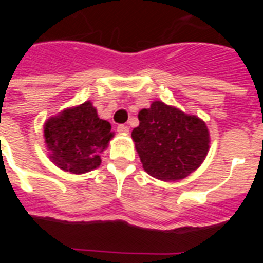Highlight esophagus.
<instances>
[{"label": "esophagus", "mask_w": 263, "mask_h": 263, "mask_svg": "<svg viewBox=\"0 0 263 263\" xmlns=\"http://www.w3.org/2000/svg\"><path fill=\"white\" fill-rule=\"evenodd\" d=\"M117 132L121 134H127L129 133V126H126V125H118Z\"/></svg>", "instance_id": "esophagus-1"}]
</instances>
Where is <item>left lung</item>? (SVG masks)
Returning <instances> with one entry per match:
<instances>
[{
  "instance_id": "1",
  "label": "left lung",
  "mask_w": 263,
  "mask_h": 263,
  "mask_svg": "<svg viewBox=\"0 0 263 263\" xmlns=\"http://www.w3.org/2000/svg\"><path fill=\"white\" fill-rule=\"evenodd\" d=\"M132 132L143 170L159 180H180L200 167L210 152V130L201 118L163 101L141 109Z\"/></svg>"
}]
</instances>
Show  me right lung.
<instances>
[{"label":"right lung","mask_w":263,"mask_h":263,"mask_svg":"<svg viewBox=\"0 0 263 263\" xmlns=\"http://www.w3.org/2000/svg\"><path fill=\"white\" fill-rule=\"evenodd\" d=\"M48 158L67 173H89L101 164L100 154L115 133L108 121L101 120L90 101L69 106L43 125Z\"/></svg>","instance_id":"obj_1"}]
</instances>
